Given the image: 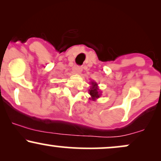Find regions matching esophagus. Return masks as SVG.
<instances>
[{
  "instance_id": "obj_1",
  "label": "esophagus",
  "mask_w": 161,
  "mask_h": 161,
  "mask_svg": "<svg viewBox=\"0 0 161 161\" xmlns=\"http://www.w3.org/2000/svg\"><path fill=\"white\" fill-rule=\"evenodd\" d=\"M73 70H74L75 73H77V74H80L82 72V67L79 66H75V67L73 68Z\"/></svg>"
}]
</instances>
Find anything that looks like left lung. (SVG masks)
Segmentation results:
<instances>
[{"label": "left lung", "mask_w": 161, "mask_h": 161, "mask_svg": "<svg viewBox=\"0 0 161 161\" xmlns=\"http://www.w3.org/2000/svg\"><path fill=\"white\" fill-rule=\"evenodd\" d=\"M90 86H90V89L88 90V92H89L88 93L91 95V97H89V99L95 101L101 97V90H99L97 83L95 82V81H92V82H90Z\"/></svg>", "instance_id": "8db88e82"}]
</instances>
